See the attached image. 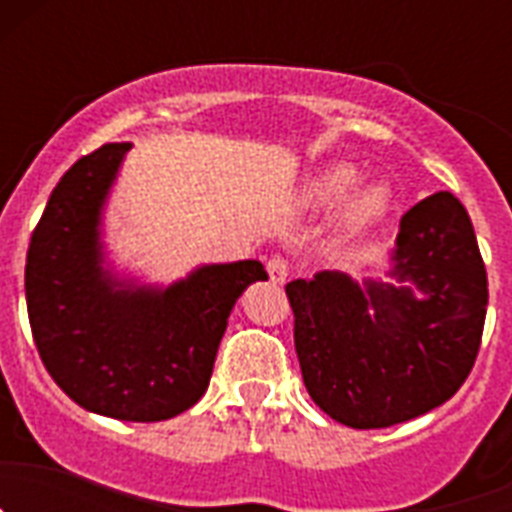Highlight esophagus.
I'll list each match as a JSON object with an SVG mask.
<instances>
[{"label": "esophagus", "instance_id": "esophagus-1", "mask_svg": "<svg viewBox=\"0 0 512 512\" xmlns=\"http://www.w3.org/2000/svg\"><path fill=\"white\" fill-rule=\"evenodd\" d=\"M266 271H269L271 282L284 284L289 277V261L284 256H271L269 264H266Z\"/></svg>", "mask_w": 512, "mask_h": 512}]
</instances>
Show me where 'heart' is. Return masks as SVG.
<instances>
[{"instance_id": "b5f03b06", "label": "heart", "mask_w": 512, "mask_h": 512, "mask_svg": "<svg viewBox=\"0 0 512 512\" xmlns=\"http://www.w3.org/2000/svg\"><path fill=\"white\" fill-rule=\"evenodd\" d=\"M361 182V171L354 164H330L323 171L312 174L300 189V205L305 210H328L338 205L354 192ZM392 207V187L384 182H374L354 192L346 202L341 215V228L348 235L369 233L382 223Z\"/></svg>"}]
</instances>
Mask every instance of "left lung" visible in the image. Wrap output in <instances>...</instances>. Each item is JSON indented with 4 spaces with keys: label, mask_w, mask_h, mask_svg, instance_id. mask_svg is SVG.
Returning a JSON list of instances; mask_svg holds the SVG:
<instances>
[{
    "label": "left lung",
    "mask_w": 512,
    "mask_h": 512,
    "mask_svg": "<svg viewBox=\"0 0 512 512\" xmlns=\"http://www.w3.org/2000/svg\"><path fill=\"white\" fill-rule=\"evenodd\" d=\"M390 277L400 287L372 279L361 287L341 271L287 284L307 392L323 413L359 431L425 415L472 372L487 271L454 194H431L402 215Z\"/></svg>",
    "instance_id": "8db88e82"
}]
</instances>
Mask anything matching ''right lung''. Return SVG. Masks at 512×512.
<instances>
[{"label":"right lung","instance_id":"obj_1","mask_svg":"<svg viewBox=\"0 0 512 512\" xmlns=\"http://www.w3.org/2000/svg\"><path fill=\"white\" fill-rule=\"evenodd\" d=\"M130 143L81 156L51 192L25 264L35 346L53 382L97 415L156 423L205 395L235 300L261 261L210 264L166 289L102 266V205Z\"/></svg>","mask_w":512,"mask_h":512}]
</instances>
